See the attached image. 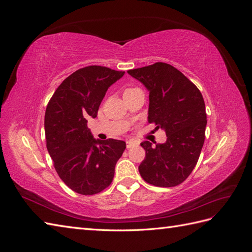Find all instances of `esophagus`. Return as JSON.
<instances>
[{
    "label": "esophagus",
    "instance_id": "obj_1",
    "mask_svg": "<svg viewBox=\"0 0 252 252\" xmlns=\"http://www.w3.org/2000/svg\"><path fill=\"white\" fill-rule=\"evenodd\" d=\"M136 145H138V143H136V142L133 141V140L126 141V147H127V148H132V147L136 146Z\"/></svg>",
    "mask_w": 252,
    "mask_h": 252
}]
</instances>
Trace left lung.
Instances as JSON below:
<instances>
[{"label": "left lung", "instance_id": "left-lung-1", "mask_svg": "<svg viewBox=\"0 0 252 252\" xmlns=\"http://www.w3.org/2000/svg\"><path fill=\"white\" fill-rule=\"evenodd\" d=\"M149 91L148 122L162 128L164 144L141 146L146 156L139 166L145 182L158 187H174L192 172L205 141L207 124L201 91L177 68L158 62L128 70Z\"/></svg>", "mask_w": 252, "mask_h": 252}]
</instances>
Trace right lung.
Masks as SVG:
<instances>
[{
  "label": "right lung",
  "mask_w": 252,
  "mask_h": 252,
  "mask_svg": "<svg viewBox=\"0 0 252 252\" xmlns=\"http://www.w3.org/2000/svg\"><path fill=\"white\" fill-rule=\"evenodd\" d=\"M124 73L96 65L81 68L62 82L47 105V150L59 177L74 192L95 194L111 184L126 143L94 139L87 119L97 116L106 91Z\"/></svg>",
  "instance_id": "obj_1"
}]
</instances>
